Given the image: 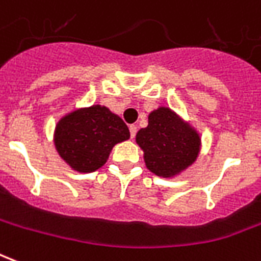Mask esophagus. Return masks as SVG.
Wrapping results in <instances>:
<instances>
[{"instance_id": "obj_1", "label": "esophagus", "mask_w": 261, "mask_h": 261, "mask_svg": "<svg viewBox=\"0 0 261 261\" xmlns=\"http://www.w3.org/2000/svg\"><path fill=\"white\" fill-rule=\"evenodd\" d=\"M129 132H130V138H135V136H136V132H138L136 125H130V126H129Z\"/></svg>"}]
</instances>
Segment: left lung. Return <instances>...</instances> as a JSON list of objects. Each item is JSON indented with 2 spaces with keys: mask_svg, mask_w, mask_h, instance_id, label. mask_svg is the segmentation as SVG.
<instances>
[{
  "mask_svg": "<svg viewBox=\"0 0 261 261\" xmlns=\"http://www.w3.org/2000/svg\"><path fill=\"white\" fill-rule=\"evenodd\" d=\"M136 142L145 151L147 169L157 175L171 177L197 159L199 138L169 108L149 115V125L140 129Z\"/></svg>",
  "mask_w": 261,
  "mask_h": 261,
  "instance_id": "left-lung-1",
  "label": "left lung"
}]
</instances>
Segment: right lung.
<instances>
[{"instance_id": "1", "label": "right lung", "mask_w": 261, "mask_h": 261, "mask_svg": "<svg viewBox=\"0 0 261 261\" xmlns=\"http://www.w3.org/2000/svg\"><path fill=\"white\" fill-rule=\"evenodd\" d=\"M126 123L105 107L71 112L57 123L55 143L59 154L81 173H91L108 160L111 149L129 139Z\"/></svg>"}]
</instances>
